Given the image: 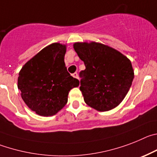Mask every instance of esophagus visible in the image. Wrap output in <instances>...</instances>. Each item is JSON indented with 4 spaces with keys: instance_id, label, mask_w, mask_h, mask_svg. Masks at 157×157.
<instances>
[{
    "instance_id": "1",
    "label": "esophagus",
    "mask_w": 157,
    "mask_h": 157,
    "mask_svg": "<svg viewBox=\"0 0 157 157\" xmlns=\"http://www.w3.org/2000/svg\"><path fill=\"white\" fill-rule=\"evenodd\" d=\"M73 77H74V78H78V73H73Z\"/></svg>"
}]
</instances>
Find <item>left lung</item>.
<instances>
[{
  "mask_svg": "<svg viewBox=\"0 0 157 157\" xmlns=\"http://www.w3.org/2000/svg\"><path fill=\"white\" fill-rule=\"evenodd\" d=\"M73 48L86 67L80 72V90L84 101L101 112L117 107L133 81L131 61L118 51L100 43H75Z\"/></svg>",
  "mask_w": 157,
  "mask_h": 157,
  "instance_id": "1",
  "label": "left lung"
}]
</instances>
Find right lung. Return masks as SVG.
<instances>
[{"instance_id": "1", "label": "right lung", "mask_w": 157, "mask_h": 157, "mask_svg": "<svg viewBox=\"0 0 157 157\" xmlns=\"http://www.w3.org/2000/svg\"><path fill=\"white\" fill-rule=\"evenodd\" d=\"M66 45L54 43L24 65L18 88L27 106L44 117L53 116L65 106L69 91L80 82L70 76L64 63Z\"/></svg>"}]
</instances>
